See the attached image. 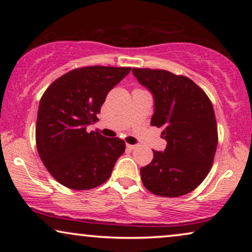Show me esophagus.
Here are the masks:
<instances>
[{
  "instance_id": "obj_1",
  "label": "esophagus",
  "mask_w": 252,
  "mask_h": 252,
  "mask_svg": "<svg viewBox=\"0 0 252 252\" xmlns=\"http://www.w3.org/2000/svg\"><path fill=\"white\" fill-rule=\"evenodd\" d=\"M126 147L128 148V149H130V150H133V149H135V148L137 147V146H135V144H126Z\"/></svg>"
}]
</instances>
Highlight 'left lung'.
Listing matches in <instances>:
<instances>
[{
    "mask_svg": "<svg viewBox=\"0 0 252 252\" xmlns=\"http://www.w3.org/2000/svg\"><path fill=\"white\" fill-rule=\"evenodd\" d=\"M134 77L154 96L151 125L163 129L164 151L141 167L148 190L163 197H179L197 188L211 170L218 144L212 103L191 79L165 70L136 68Z\"/></svg>",
    "mask_w": 252,
    "mask_h": 252,
    "instance_id": "left-lung-1",
    "label": "left lung"
}]
</instances>
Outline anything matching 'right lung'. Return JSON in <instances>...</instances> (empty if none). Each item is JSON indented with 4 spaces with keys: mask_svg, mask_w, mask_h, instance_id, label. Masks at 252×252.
<instances>
[{
    "mask_svg": "<svg viewBox=\"0 0 252 252\" xmlns=\"http://www.w3.org/2000/svg\"><path fill=\"white\" fill-rule=\"evenodd\" d=\"M130 67L74 68L51 84L41 97L35 140L39 156L55 180L74 190L104 184L125 151L119 137L87 132L98 120L106 95Z\"/></svg>",
    "mask_w": 252,
    "mask_h": 252,
    "instance_id": "add662e5",
    "label": "right lung"
}]
</instances>
